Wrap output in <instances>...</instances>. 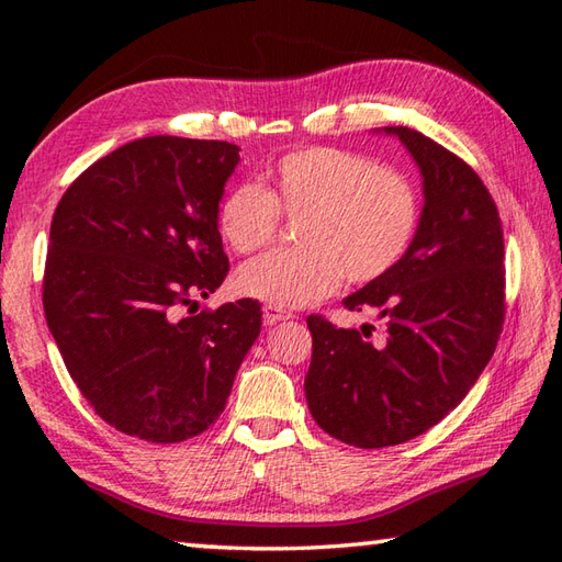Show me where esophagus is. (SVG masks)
<instances>
[{"label": "esophagus", "instance_id": "34e87169", "mask_svg": "<svg viewBox=\"0 0 562 562\" xmlns=\"http://www.w3.org/2000/svg\"><path fill=\"white\" fill-rule=\"evenodd\" d=\"M288 318H292V314L284 312V308H280V306H272V304L262 306V324L266 326H274V324H280V321H288Z\"/></svg>", "mask_w": 562, "mask_h": 562}]
</instances>
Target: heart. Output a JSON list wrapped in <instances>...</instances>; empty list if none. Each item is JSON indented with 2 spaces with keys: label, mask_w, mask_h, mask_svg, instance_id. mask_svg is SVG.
<instances>
[{
  "label": "heart",
  "mask_w": 562,
  "mask_h": 562,
  "mask_svg": "<svg viewBox=\"0 0 562 562\" xmlns=\"http://www.w3.org/2000/svg\"><path fill=\"white\" fill-rule=\"evenodd\" d=\"M423 200L415 181L396 166L342 147H300L266 171V186L241 183L217 205V232L238 256L268 248L280 217L300 220V248L278 250L236 272V290L280 308L326 300L342 278L369 284L408 254Z\"/></svg>",
  "instance_id": "heart-1"
}]
</instances>
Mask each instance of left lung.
<instances>
[{
	"mask_svg": "<svg viewBox=\"0 0 562 562\" xmlns=\"http://www.w3.org/2000/svg\"><path fill=\"white\" fill-rule=\"evenodd\" d=\"M398 135L425 178V207L408 254L345 300L384 318V342L312 314L304 379L316 425L360 449L393 447L435 427L471 391L505 324L503 222L481 176L411 127ZM374 326H362L372 336Z\"/></svg>",
	"mask_w": 562,
	"mask_h": 562,
	"instance_id": "1",
	"label": "left lung"
}]
</instances>
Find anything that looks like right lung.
<instances>
[{"instance_id":"add662e5","label":"right lung","mask_w":562,"mask_h":562,"mask_svg":"<svg viewBox=\"0 0 562 562\" xmlns=\"http://www.w3.org/2000/svg\"><path fill=\"white\" fill-rule=\"evenodd\" d=\"M236 164L232 142L142 137L91 164L55 207L47 328L81 396L130 437L205 432L260 333L258 300L190 314L229 272L217 205Z\"/></svg>"}]
</instances>
